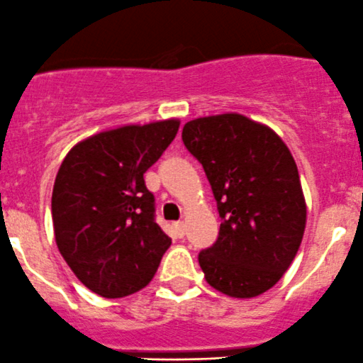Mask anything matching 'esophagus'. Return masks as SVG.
Listing matches in <instances>:
<instances>
[{
	"instance_id": "obj_1",
	"label": "esophagus",
	"mask_w": 363,
	"mask_h": 363,
	"mask_svg": "<svg viewBox=\"0 0 363 363\" xmlns=\"http://www.w3.org/2000/svg\"><path fill=\"white\" fill-rule=\"evenodd\" d=\"M173 228H174V233H177L178 238H183V236H185V233H186L185 222H174Z\"/></svg>"
}]
</instances>
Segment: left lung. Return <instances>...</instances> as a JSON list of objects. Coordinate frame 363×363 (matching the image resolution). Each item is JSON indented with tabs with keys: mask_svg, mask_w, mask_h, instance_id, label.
Instances as JSON below:
<instances>
[{
	"mask_svg": "<svg viewBox=\"0 0 363 363\" xmlns=\"http://www.w3.org/2000/svg\"><path fill=\"white\" fill-rule=\"evenodd\" d=\"M182 139L203 166L220 217L217 240L197 257L204 279L235 298L268 291L295 259L307 217L288 146L242 114L197 118Z\"/></svg>",
	"mask_w": 363,
	"mask_h": 363,
	"instance_id": "8db88e82",
	"label": "left lung"
}]
</instances>
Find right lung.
<instances>
[{
    "instance_id": "1",
    "label": "right lung",
    "mask_w": 363,
    "mask_h": 363,
    "mask_svg": "<svg viewBox=\"0 0 363 363\" xmlns=\"http://www.w3.org/2000/svg\"><path fill=\"white\" fill-rule=\"evenodd\" d=\"M178 127L167 120L102 132L75 145L61 164L51 201L56 243L75 277L104 298L145 288L169 249L143 174Z\"/></svg>"
}]
</instances>
